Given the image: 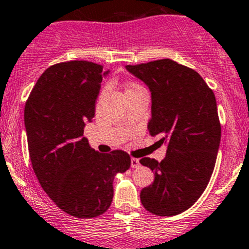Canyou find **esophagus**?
Instances as JSON below:
<instances>
[{"label":"esophagus","mask_w":249,"mask_h":249,"mask_svg":"<svg viewBox=\"0 0 249 249\" xmlns=\"http://www.w3.org/2000/svg\"><path fill=\"white\" fill-rule=\"evenodd\" d=\"M140 166V160L138 159H131V167L132 168H137Z\"/></svg>","instance_id":"34e87169"}]
</instances>
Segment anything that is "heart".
Here are the masks:
<instances>
[{
	"instance_id": "heart-1",
	"label": "heart",
	"mask_w": 249,
	"mask_h": 249,
	"mask_svg": "<svg viewBox=\"0 0 249 249\" xmlns=\"http://www.w3.org/2000/svg\"><path fill=\"white\" fill-rule=\"evenodd\" d=\"M140 88H142V87H141V86H138V85H136V83H130V85L126 87V90H125V91L140 89Z\"/></svg>"
}]
</instances>
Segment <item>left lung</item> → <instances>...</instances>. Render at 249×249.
<instances>
[{
    "label": "left lung",
    "mask_w": 249,
    "mask_h": 249,
    "mask_svg": "<svg viewBox=\"0 0 249 249\" xmlns=\"http://www.w3.org/2000/svg\"><path fill=\"white\" fill-rule=\"evenodd\" d=\"M125 68L150 90L149 133L167 145L161 162L140 160L154 172L141 201L149 213L175 216L199 199L213 172L221 143L216 98L197 71L172 59Z\"/></svg>",
    "instance_id": "left-lung-1"
}]
</instances>
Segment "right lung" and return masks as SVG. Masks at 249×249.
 I'll return each mask as SVG.
<instances>
[{"label": "right lung", "instance_id": "add662e5", "mask_svg": "<svg viewBox=\"0 0 249 249\" xmlns=\"http://www.w3.org/2000/svg\"><path fill=\"white\" fill-rule=\"evenodd\" d=\"M108 72L87 61L52 65L25 106L28 151L39 184L59 209L78 218L100 216L109 208L114 177L131 164L125 151L98 153L83 137Z\"/></svg>", "mask_w": 249, "mask_h": 249}]
</instances>
